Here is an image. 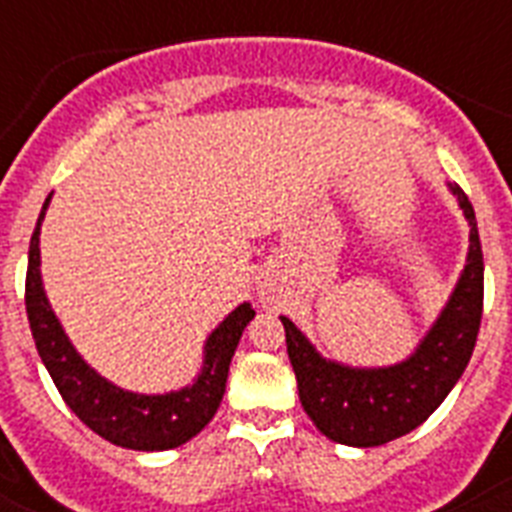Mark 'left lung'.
<instances>
[{"label": "left lung", "instance_id": "8db88e82", "mask_svg": "<svg viewBox=\"0 0 512 512\" xmlns=\"http://www.w3.org/2000/svg\"><path fill=\"white\" fill-rule=\"evenodd\" d=\"M470 225L468 260L457 287L414 353L390 366H348L324 358L311 340L281 316L300 404L313 425L345 446H382L412 433L436 412L465 372L484 311V255L473 204L449 183Z\"/></svg>", "mask_w": 512, "mask_h": 512}]
</instances>
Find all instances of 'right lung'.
<instances>
[{"mask_svg": "<svg viewBox=\"0 0 512 512\" xmlns=\"http://www.w3.org/2000/svg\"><path fill=\"white\" fill-rule=\"evenodd\" d=\"M52 196H47L42 215L36 220L31 247H28V273H26V313L34 335L36 350L47 366L55 388L68 404V409L79 417L90 430L111 444L135 449V452H164L191 441L204 430L217 406L223 401L228 366L233 350L239 345L241 332L255 319L252 305L241 303L236 311L225 316L217 329L204 342V361L201 372L191 385L170 393H132L106 377H100L60 327L58 316L44 295L42 271H39V233L42 220Z\"/></svg>", "mask_w": 512, "mask_h": 512, "instance_id": "obj_1", "label": "right lung"}]
</instances>
